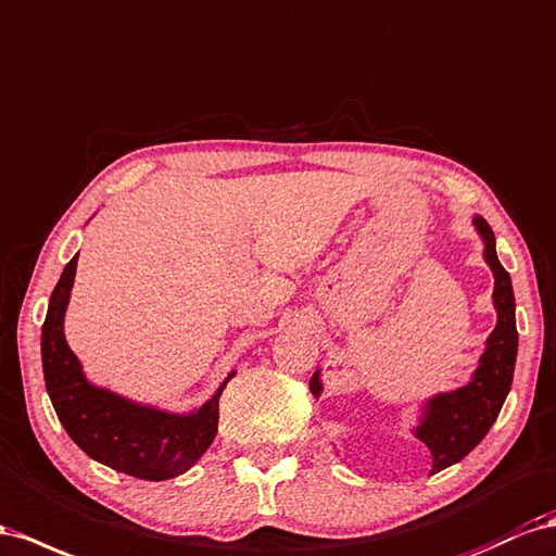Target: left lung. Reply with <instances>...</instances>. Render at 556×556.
Returning a JSON list of instances; mask_svg holds the SVG:
<instances>
[{
  "instance_id": "left-lung-1",
  "label": "left lung",
  "mask_w": 556,
  "mask_h": 556,
  "mask_svg": "<svg viewBox=\"0 0 556 556\" xmlns=\"http://www.w3.org/2000/svg\"><path fill=\"white\" fill-rule=\"evenodd\" d=\"M475 227L484 238V257L496 276L493 304L498 308V323L489 337L475 379L454 393L432 397L426 407L424 424L416 428V438L432 452V472L458 463L484 440V434L501 414L515 374L519 334L515 325L513 280L496 257V238H493L489 222L484 217H475ZM311 393L320 395L318 374H313L311 379Z\"/></svg>"
}]
</instances>
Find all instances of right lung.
I'll use <instances>...</instances> for the list:
<instances>
[{
  "mask_svg": "<svg viewBox=\"0 0 556 556\" xmlns=\"http://www.w3.org/2000/svg\"><path fill=\"white\" fill-rule=\"evenodd\" d=\"M79 257V254H77ZM77 257L70 260L49 302L41 327V363L53 409L70 438L98 463L130 477L161 482L187 472L217 434L219 395L205 402L197 414L175 416L140 407L110 390L88 383L79 359L63 334L70 290L77 274Z\"/></svg>",
  "mask_w": 556,
  "mask_h": 556,
  "instance_id": "right-lung-1",
  "label": "right lung"
}]
</instances>
